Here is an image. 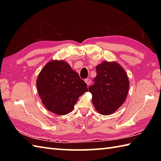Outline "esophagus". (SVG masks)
Instances as JSON below:
<instances>
[{
	"mask_svg": "<svg viewBox=\"0 0 161 161\" xmlns=\"http://www.w3.org/2000/svg\"><path fill=\"white\" fill-rule=\"evenodd\" d=\"M85 82L86 83V84L88 85V86H90L91 84V80H90V79H86V80H85Z\"/></svg>",
	"mask_w": 161,
	"mask_h": 161,
	"instance_id": "34e87169",
	"label": "esophagus"
}]
</instances>
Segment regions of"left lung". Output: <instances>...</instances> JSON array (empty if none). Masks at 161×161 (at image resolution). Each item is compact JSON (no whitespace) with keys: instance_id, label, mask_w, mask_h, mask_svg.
<instances>
[{"instance_id":"obj_1","label":"left lung","mask_w":161,"mask_h":161,"mask_svg":"<svg viewBox=\"0 0 161 161\" xmlns=\"http://www.w3.org/2000/svg\"><path fill=\"white\" fill-rule=\"evenodd\" d=\"M94 84L88 88L96 111L108 115L114 113L124 103L127 96L129 81L120 65L104 61L96 67Z\"/></svg>"}]
</instances>
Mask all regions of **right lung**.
<instances>
[{
	"instance_id": "1",
	"label": "right lung",
	"mask_w": 161,
	"mask_h": 161,
	"mask_svg": "<svg viewBox=\"0 0 161 161\" xmlns=\"http://www.w3.org/2000/svg\"><path fill=\"white\" fill-rule=\"evenodd\" d=\"M87 84L66 61L53 60L40 72L38 93L47 110L64 115L73 110L78 98L88 91Z\"/></svg>"
}]
</instances>
